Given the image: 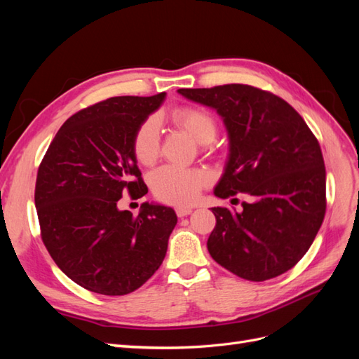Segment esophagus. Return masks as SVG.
<instances>
[{"label": "esophagus", "instance_id": "obj_1", "mask_svg": "<svg viewBox=\"0 0 359 359\" xmlns=\"http://www.w3.org/2000/svg\"><path fill=\"white\" fill-rule=\"evenodd\" d=\"M191 211H193V208H190V206H177V215L178 217H187Z\"/></svg>", "mask_w": 359, "mask_h": 359}]
</instances>
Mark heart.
Segmentation results:
<instances>
[{"mask_svg": "<svg viewBox=\"0 0 359 359\" xmlns=\"http://www.w3.org/2000/svg\"><path fill=\"white\" fill-rule=\"evenodd\" d=\"M173 123L201 145L211 144L217 136L215 119L199 107H182L173 112ZM160 149V130L154 118H149L137 128L133 137V154L142 165H151ZM208 173L199 169L163 166L151 175V189L156 196L168 203L187 205L199 196L201 189L208 184Z\"/></svg>", "mask_w": 359, "mask_h": 359, "instance_id": "1", "label": "heart"}]
</instances>
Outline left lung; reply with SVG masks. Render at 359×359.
<instances>
[{
    "instance_id": "8db88e82",
    "label": "left lung",
    "mask_w": 359,
    "mask_h": 359,
    "mask_svg": "<svg viewBox=\"0 0 359 359\" xmlns=\"http://www.w3.org/2000/svg\"><path fill=\"white\" fill-rule=\"evenodd\" d=\"M208 106L229 137L217 198L248 193L243 211L211 208L215 227L208 252L235 276L265 281L286 273L307 253L325 217L327 173L318 139L280 97L243 83L181 88Z\"/></svg>"
}]
</instances>
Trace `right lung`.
<instances>
[{"label":"right lung","mask_w":359,"mask_h":359,"mask_svg":"<svg viewBox=\"0 0 359 359\" xmlns=\"http://www.w3.org/2000/svg\"><path fill=\"white\" fill-rule=\"evenodd\" d=\"M165 97H111L82 109L61 126L40 163L41 240L64 274L100 295L142 286L160 268L178 222L160 203L144 202L137 217L118 208L123 193H148L133 137Z\"/></svg>","instance_id":"1"}]
</instances>
